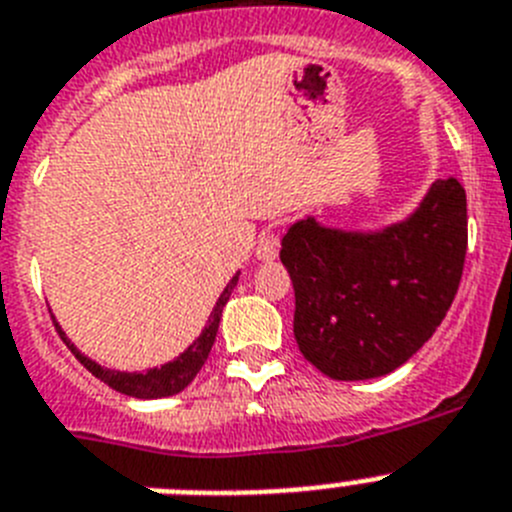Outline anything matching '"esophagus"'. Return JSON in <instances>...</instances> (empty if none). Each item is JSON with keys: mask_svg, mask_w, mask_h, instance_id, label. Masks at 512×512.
I'll return each instance as SVG.
<instances>
[{"mask_svg": "<svg viewBox=\"0 0 512 512\" xmlns=\"http://www.w3.org/2000/svg\"><path fill=\"white\" fill-rule=\"evenodd\" d=\"M279 253V235L274 230H264L256 243V259L259 261H274Z\"/></svg>", "mask_w": 512, "mask_h": 512, "instance_id": "1", "label": "esophagus"}]
</instances>
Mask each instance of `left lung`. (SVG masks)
<instances>
[{
    "instance_id": "left-lung-1",
    "label": "left lung",
    "mask_w": 512,
    "mask_h": 512,
    "mask_svg": "<svg viewBox=\"0 0 512 512\" xmlns=\"http://www.w3.org/2000/svg\"><path fill=\"white\" fill-rule=\"evenodd\" d=\"M467 256V194L436 179L408 217L346 230L302 217L282 238L302 356L338 382L395 372L446 318Z\"/></svg>"
}]
</instances>
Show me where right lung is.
Returning a JSON list of instances; mask_svg holds the SVG:
<instances>
[{
  "mask_svg": "<svg viewBox=\"0 0 512 512\" xmlns=\"http://www.w3.org/2000/svg\"><path fill=\"white\" fill-rule=\"evenodd\" d=\"M238 277H241V271H235V277L225 284V289L220 292V297H217L215 307H212L210 318H207L205 328H202L200 336L194 338V343H189V346L184 348L182 354L176 356V359L166 361V364L161 366H151V369H146V372H120V369H107V366L97 364V361L89 359L87 354H81L79 348L69 341L66 330L58 325L56 315H51V318L53 323H56L58 336H61L63 343L71 348V354H74L81 364L87 366L94 377L102 379L107 387H112V390L122 392V395H128V397H138V400H158V397L179 395L187 384H192V379L197 377V372L205 366L212 343H215L217 325H220V318H223V307L228 305L230 292H233V287L238 284Z\"/></svg>",
  "mask_w": 512,
  "mask_h": 512,
  "instance_id": "right-lung-1",
  "label": "right lung"
}]
</instances>
